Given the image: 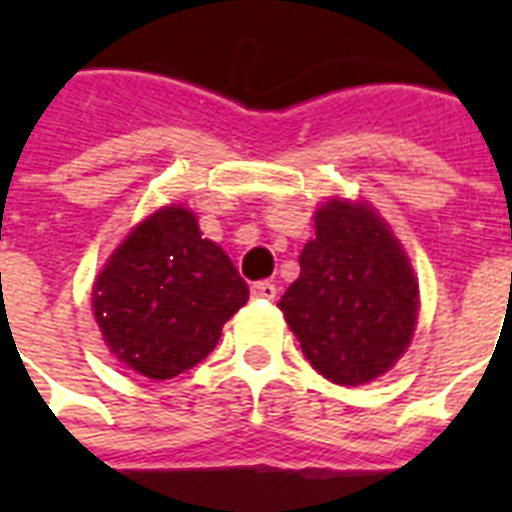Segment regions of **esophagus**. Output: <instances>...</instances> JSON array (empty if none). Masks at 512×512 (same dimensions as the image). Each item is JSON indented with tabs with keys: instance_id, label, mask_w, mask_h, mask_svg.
<instances>
[{
	"instance_id": "34e87169",
	"label": "esophagus",
	"mask_w": 512,
	"mask_h": 512,
	"mask_svg": "<svg viewBox=\"0 0 512 512\" xmlns=\"http://www.w3.org/2000/svg\"><path fill=\"white\" fill-rule=\"evenodd\" d=\"M249 292H252L255 300H273L276 297V284L273 281H255Z\"/></svg>"
}]
</instances>
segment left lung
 Masks as SVG:
<instances>
[{"instance_id": "obj_1", "label": "left lung", "mask_w": 512, "mask_h": 512, "mask_svg": "<svg viewBox=\"0 0 512 512\" xmlns=\"http://www.w3.org/2000/svg\"><path fill=\"white\" fill-rule=\"evenodd\" d=\"M305 358L337 385H364L404 356L420 311L412 263L364 201L316 209V239L279 303Z\"/></svg>"}]
</instances>
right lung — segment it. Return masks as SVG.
Here are the masks:
<instances>
[{"label": "right lung", "instance_id": "right-lung-1", "mask_svg": "<svg viewBox=\"0 0 512 512\" xmlns=\"http://www.w3.org/2000/svg\"><path fill=\"white\" fill-rule=\"evenodd\" d=\"M247 300L231 257L180 204L135 225L92 287L108 350L148 380H170L207 358Z\"/></svg>", "mask_w": 512, "mask_h": 512}]
</instances>
